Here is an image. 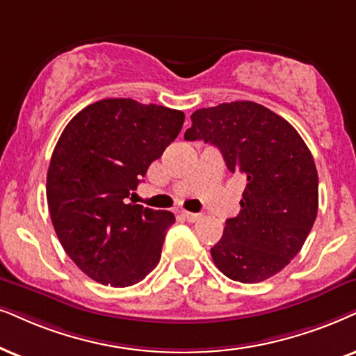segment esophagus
Instances as JSON below:
<instances>
[{
	"label": "esophagus",
	"instance_id": "34e87169",
	"mask_svg": "<svg viewBox=\"0 0 356 356\" xmlns=\"http://www.w3.org/2000/svg\"><path fill=\"white\" fill-rule=\"evenodd\" d=\"M181 215L184 217V220H187V222H199L200 220V215L199 213H192V211H187V210H182Z\"/></svg>",
	"mask_w": 356,
	"mask_h": 356
}]
</instances>
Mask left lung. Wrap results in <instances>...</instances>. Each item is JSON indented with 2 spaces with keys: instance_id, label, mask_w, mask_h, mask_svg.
<instances>
[{
  "instance_id": "8db88e82",
  "label": "left lung",
  "mask_w": 356,
  "mask_h": 356,
  "mask_svg": "<svg viewBox=\"0 0 356 356\" xmlns=\"http://www.w3.org/2000/svg\"><path fill=\"white\" fill-rule=\"evenodd\" d=\"M191 120L184 139L217 146L228 170L246 177L240 213L210 250L215 266L233 281H264L291 263L316 222L314 157L292 124L259 103L200 108Z\"/></svg>"
}]
</instances>
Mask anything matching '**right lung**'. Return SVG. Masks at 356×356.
Instances as JSON below:
<instances>
[{"mask_svg":"<svg viewBox=\"0 0 356 356\" xmlns=\"http://www.w3.org/2000/svg\"><path fill=\"white\" fill-rule=\"evenodd\" d=\"M186 115L131 98H106L69 121L52 152L47 205L54 230L82 271L126 287L157 266L174 213L128 204Z\"/></svg>","mask_w":356,"mask_h":356,"instance_id":"obj_1","label":"right lung"}]
</instances>
